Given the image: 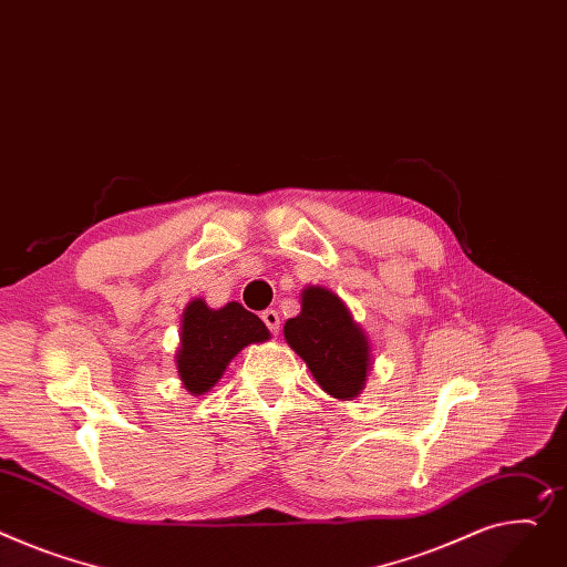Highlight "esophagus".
<instances>
[{
	"label": "esophagus",
	"mask_w": 567,
	"mask_h": 567,
	"mask_svg": "<svg viewBox=\"0 0 567 567\" xmlns=\"http://www.w3.org/2000/svg\"><path fill=\"white\" fill-rule=\"evenodd\" d=\"M261 321H264V326L269 328L271 334H278V330H280V315L276 310H264L261 312Z\"/></svg>",
	"instance_id": "1"
}]
</instances>
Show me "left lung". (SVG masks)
I'll list each match as a JSON object with an SVG mask.
<instances>
[{
  "instance_id": "obj_1",
  "label": "left lung",
  "mask_w": 567,
  "mask_h": 567,
  "mask_svg": "<svg viewBox=\"0 0 567 567\" xmlns=\"http://www.w3.org/2000/svg\"><path fill=\"white\" fill-rule=\"evenodd\" d=\"M285 339L328 394L334 399L360 394L371 364L369 342L337 293L308 287L303 310L285 323Z\"/></svg>"
}]
</instances>
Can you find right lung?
I'll return each instance as SVG.
<instances>
[{"label":"right lung","mask_w":567,"mask_h":567,"mask_svg":"<svg viewBox=\"0 0 567 567\" xmlns=\"http://www.w3.org/2000/svg\"><path fill=\"white\" fill-rule=\"evenodd\" d=\"M264 339H269L267 326L239 303L212 310L205 300H192L182 317L177 351V373L184 388L192 394H205L244 347Z\"/></svg>","instance_id":"right-lung-1"}]
</instances>
